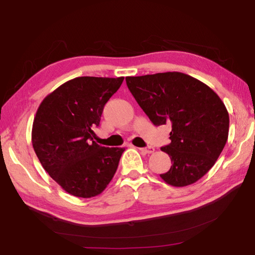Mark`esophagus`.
<instances>
[{"label":"esophagus","mask_w":255,"mask_h":255,"mask_svg":"<svg viewBox=\"0 0 255 255\" xmlns=\"http://www.w3.org/2000/svg\"><path fill=\"white\" fill-rule=\"evenodd\" d=\"M139 150L141 153H144V154H152V153H154L155 152V148L154 147H145V148H139Z\"/></svg>","instance_id":"esophagus-1"}]
</instances>
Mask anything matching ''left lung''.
<instances>
[{
  "instance_id": "1",
  "label": "left lung",
  "mask_w": 255,
  "mask_h": 255,
  "mask_svg": "<svg viewBox=\"0 0 255 255\" xmlns=\"http://www.w3.org/2000/svg\"><path fill=\"white\" fill-rule=\"evenodd\" d=\"M129 91L155 126L170 124L171 169L164 182L185 187L208 172L225 147L230 116L224 102L208 85L180 72L127 76Z\"/></svg>"
}]
</instances>
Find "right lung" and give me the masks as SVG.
<instances>
[{
	"instance_id": "obj_1",
	"label": "right lung",
	"mask_w": 255,
	"mask_h": 255,
	"mask_svg": "<svg viewBox=\"0 0 255 255\" xmlns=\"http://www.w3.org/2000/svg\"><path fill=\"white\" fill-rule=\"evenodd\" d=\"M124 79L75 77L49 93L36 112L34 153L47 173L72 196L100 195L117 171L125 148L98 145L92 129Z\"/></svg>"
}]
</instances>
